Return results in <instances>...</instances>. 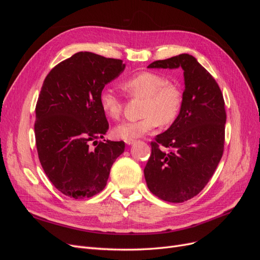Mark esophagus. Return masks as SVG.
Masks as SVG:
<instances>
[{
  "mask_svg": "<svg viewBox=\"0 0 260 260\" xmlns=\"http://www.w3.org/2000/svg\"><path fill=\"white\" fill-rule=\"evenodd\" d=\"M124 142H125V144L130 145V144H132V143H135V140H124Z\"/></svg>",
  "mask_w": 260,
  "mask_h": 260,
  "instance_id": "esophagus-1",
  "label": "esophagus"
}]
</instances>
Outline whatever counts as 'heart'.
I'll list each match as a JSON object with an SVG mask.
<instances>
[{
  "label": "heart",
  "mask_w": 260,
  "mask_h": 260,
  "mask_svg": "<svg viewBox=\"0 0 260 260\" xmlns=\"http://www.w3.org/2000/svg\"><path fill=\"white\" fill-rule=\"evenodd\" d=\"M123 90L132 99H143L139 120L118 124L114 135L123 140H133L145 135L157 125H170L180 115L183 105V92L180 85L156 72H141L122 83ZM100 104L103 112L113 119L122 114V101L112 89L104 88L100 93Z\"/></svg>",
  "instance_id": "b5f03b06"
}]
</instances>
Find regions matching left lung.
Returning a JSON list of instances; mask_svg holds the SVG:
<instances>
[{"label": "left lung", "mask_w": 260, "mask_h": 260, "mask_svg": "<svg viewBox=\"0 0 260 260\" xmlns=\"http://www.w3.org/2000/svg\"><path fill=\"white\" fill-rule=\"evenodd\" d=\"M185 90L180 115L171 127L151 142L144 168L146 184L162 201L182 203L198 195L221 159L225 108L217 81L188 54L155 60L148 68H179Z\"/></svg>", "instance_id": "left-lung-1"}]
</instances>
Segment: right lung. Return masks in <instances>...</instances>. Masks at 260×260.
Returning a JSON list of instances; mask_svg holds the SVG:
<instances>
[{
  "label": "right lung",
  "mask_w": 260,
  "mask_h": 260,
  "mask_svg": "<svg viewBox=\"0 0 260 260\" xmlns=\"http://www.w3.org/2000/svg\"><path fill=\"white\" fill-rule=\"evenodd\" d=\"M123 69L121 59L78 52L55 66L43 81L36 105L38 156L52 184L69 198L100 193L124 151L123 141H96L109 127L100 93Z\"/></svg>",
  "instance_id": "right-lung-1"
}]
</instances>
